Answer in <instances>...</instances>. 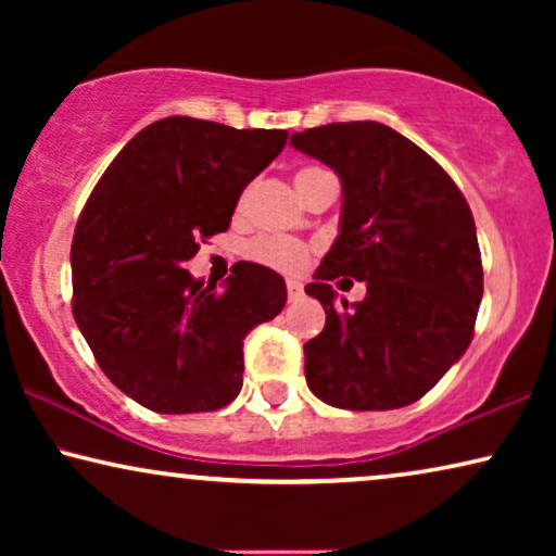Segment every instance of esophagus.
I'll list each match as a JSON object with an SVG mask.
<instances>
[{
  "mask_svg": "<svg viewBox=\"0 0 556 556\" xmlns=\"http://www.w3.org/2000/svg\"><path fill=\"white\" fill-rule=\"evenodd\" d=\"M303 295V288L299 280H288V301H299Z\"/></svg>",
  "mask_w": 556,
  "mask_h": 556,
  "instance_id": "obj_1",
  "label": "esophagus"
}]
</instances>
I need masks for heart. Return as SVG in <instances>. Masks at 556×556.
<instances>
[{"mask_svg": "<svg viewBox=\"0 0 556 556\" xmlns=\"http://www.w3.org/2000/svg\"><path fill=\"white\" fill-rule=\"evenodd\" d=\"M324 169H301L295 174V189H301L308 179H314L316 174ZM245 200H240V210ZM242 255L248 257L250 263L263 265V268L278 270V273H301L311 261V248L301 240L291 238H278V235H257V238L248 240L245 248H242Z\"/></svg>", "mask_w": 556, "mask_h": 556, "instance_id": "b5f03b06", "label": "heart"}]
</instances>
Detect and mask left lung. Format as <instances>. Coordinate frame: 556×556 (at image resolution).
Listing matches in <instances>:
<instances>
[{"mask_svg":"<svg viewBox=\"0 0 556 556\" xmlns=\"http://www.w3.org/2000/svg\"><path fill=\"white\" fill-rule=\"evenodd\" d=\"M291 147L341 179L339 238L306 293L326 326L303 344L308 390L341 409L413 405L466 354L483 295L470 207L435 159L377 121L326 124ZM368 283L365 301L332 308L329 279Z\"/></svg>","mask_w":556,"mask_h":556,"instance_id":"8db88e82","label":"left lung"}]
</instances>
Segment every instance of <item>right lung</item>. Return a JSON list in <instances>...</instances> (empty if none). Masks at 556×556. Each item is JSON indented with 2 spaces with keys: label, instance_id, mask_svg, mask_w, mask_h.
I'll return each mask as SVG.
<instances>
[{
  "label": "right lung",
  "instance_id": "1",
  "mask_svg": "<svg viewBox=\"0 0 556 556\" xmlns=\"http://www.w3.org/2000/svg\"><path fill=\"white\" fill-rule=\"evenodd\" d=\"M283 128L169 116L134 136L98 181L73 235V316L121 392L164 415L238 397L242 339L286 306V283L235 263L223 291L185 263L225 232L250 181L286 147Z\"/></svg>",
  "mask_w": 556,
  "mask_h": 556
}]
</instances>
